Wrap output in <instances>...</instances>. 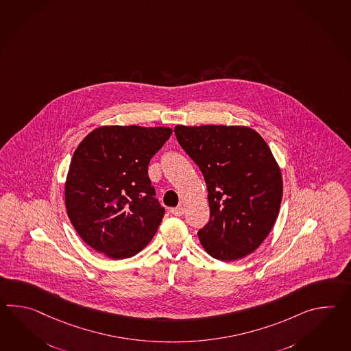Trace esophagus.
Wrapping results in <instances>:
<instances>
[{
  "mask_svg": "<svg viewBox=\"0 0 351 351\" xmlns=\"http://www.w3.org/2000/svg\"><path fill=\"white\" fill-rule=\"evenodd\" d=\"M184 206H176V208H171L170 209V213H171L172 215H175V217H181L182 214H184Z\"/></svg>",
  "mask_w": 351,
  "mask_h": 351,
  "instance_id": "34e87169",
  "label": "esophagus"
}]
</instances>
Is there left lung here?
I'll return each instance as SVG.
<instances>
[{"instance_id":"left-lung-1","label":"left lung","mask_w":351,"mask_h":351,"mask_svg":"<svg viewBox=\"0 0 351 351\" xmlns=\"http://www.w3.org/2000/svg\"><path fill=\"white\" fill-rule=\"evenodd\" d=\"M175 134L209 193L210 219L197 232L204 250L223 262L248 256L271 232L283 194L268 145L242 125H176Z\"/></svg>"}]
</instances>
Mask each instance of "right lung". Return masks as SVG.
Here are the masks:
<instances>
[{
	"instance_id": "1",
	"label": "right lung",
	"mask_w": 351,
	"mask_h": 351,
	"mask_svg": "<svg viewBox=\"0 0 351 351\" xmlns=\"http://www.w3.org/2000/svg\"><path fill=\"white\" fill-rule=\"evenodd\" d=\"M171 128L106 125L79 143L65 182L71 224L84 242L112 259L147 245L165 215L148 164Z\"/></svg>"
}]
</instances>
